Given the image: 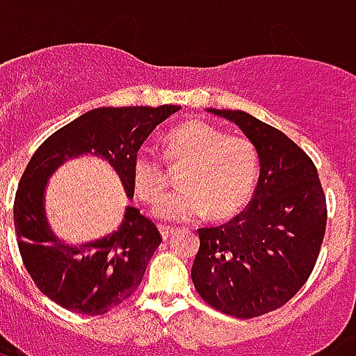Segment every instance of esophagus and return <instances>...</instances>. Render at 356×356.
Returning a JSON list of instances; mask_svg holds the SVG:
<instances>
[{
    "label": "esophagus",
    "instance_id": "obj_1",
    "mask_svg": "<svg viewBox=\"0 0 356 356\" xmlns=\"http://www.w3.org/2000/svg\"><path fill=\"white\" fill-rule=\"evenodd\" d=\"M175 232H177V228H173V226H160V234H162V238L164 239H170Z\"/></svg>",
    "mask_w": 356,
    "mask_h": 356
}]
</instances>
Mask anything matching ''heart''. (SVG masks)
Segmentation results:
<instances>
[{
	"instance_id": "heart-1",
	"label": "heart",
	"mask_w": 356,
	"mask_h": 356,
	"mask_svg": "<svg viewBox=\"0 0 356 356\" xmlns=\"http://www.w3.org/2000/svg\"><path fill=\"white\" fill-rule=\"evenodd\" d=\"M165 156L185 162L179 175L181 191L154 205L160 220L185 222L204 217L228 218L251 198L259 175V152L249 139L228 134L204 120H188L165 139ZM131 183L138 196L154 202L165 191V173L151 149H139L131 160Z\"/></svg>"
}]
</instances>
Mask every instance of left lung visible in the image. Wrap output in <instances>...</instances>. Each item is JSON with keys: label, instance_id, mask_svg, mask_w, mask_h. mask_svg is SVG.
I'll use <instances>...</instances> for the list:
<instances>
[{"label": "left lung", "instance_id": "obj_1", "mask_svg": "<svg viewBox=\"0 0 356 356\" xmlns=\"http://www.w3.org/2000/svg\"><path fill=\"white\" fill-rule=\"evenodd\" d=\"M230 120L259 152V183L230 222L200 228L192 283L207 304L238 318L285 305L313 272L326 228V200L312 158L245 111L207 109Z\"/></svg>", "mask_w": 356, "mask_h": 356}]
</instances>
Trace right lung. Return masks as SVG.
<instances>
[{
  "label": "right lung",
  "mask_w": 356,
  "mask_h": 356,
  "mask_svg": "<svg viewBox=\"0 0 356 356\" xmlns=\"http://www.w3.org/2000/svg\"><path fill=\"white\" fill-rule=\"evenodd\" d=\"M179 109V105L92 109L54 131L31 156L15 196V230L26 270L52 302L81 315H104L117 307L139 286L162 236L152 220L126 205L115 232L86 243H65L52 232L44 211L49 179L67 160L90 154L111 165L131 200L134 154Z\"/></svg>",
  "instance_id": "add662e5"
}]
</instances>
